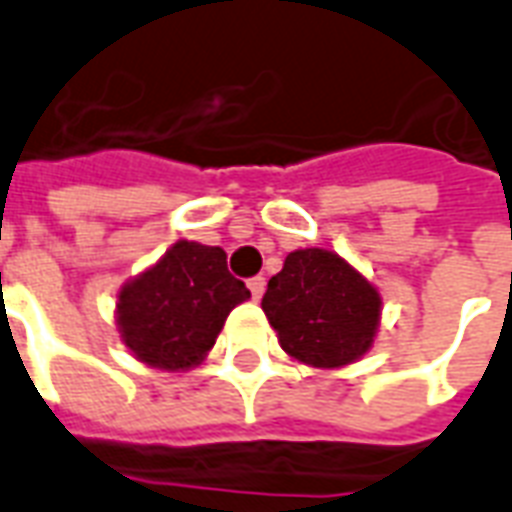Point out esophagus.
<instances>
[{"instance_id":"obj_1","label":"esophagus","mask_w":512,"mask_h":512,"mask_svg":"<svg viewBox=\"0 0 512 512\" xmlns=\"http://www.w3.org/2000/svg\"><path fill=\"white\" fill-rule=\"evenodd\" d=\"M246 285H249V293H252V298H255V301H260V298H263V293H266V279H263V276L249 279Z\"/></svg>"}]
</instances>
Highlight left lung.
<instances>
[{"label": "left lung", "instance_id": "obj_1", "mask_svg": "<svg viewBox=\"0 0 512 512\" xmlns=\"http://www.w3.org/2000/svg\"><path fill=\"white\" fill-rule=\"evenodd\" d=\"M263 312L282 350L314 369L361 361L380 331V290L331 249L309 246L285 257L268 279Z\"/></svg>", "mask_w": 512, "mask_h": 512}]
</instances>
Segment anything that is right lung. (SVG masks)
I'll return each instance as SVG.
<instances>
[{"label":"right lung","instance_id":"add662e5","mask_svg":"<svg viewBox=\"0 0 512 512\" xmlns=\"http://www.w3.org/2000/svg\"><path fill=\"white\" fill-rule=\"evenodd\" d=\"M246 298L244 282L227 271L225 249L176 241L154 266L119 287L116 328L140 363L189 372L214 347L227 314Z\"/></svg>","mask_w":512,"mask_h":512}]
</instances>
